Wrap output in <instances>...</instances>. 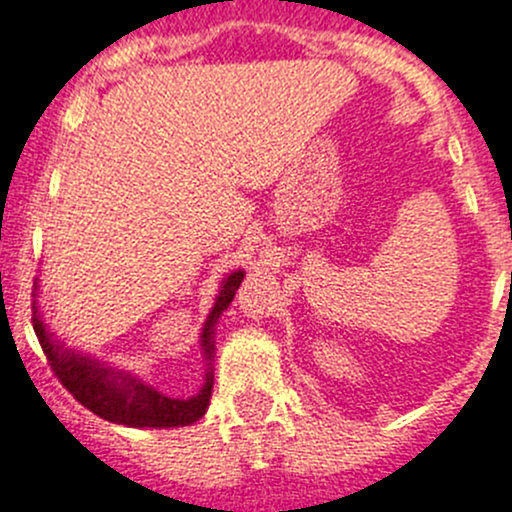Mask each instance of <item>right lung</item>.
Here are the masks:
<instances>
[{
  "instance_id": "1",
  "label": "right lung",
  "mask_w": 512,
  "mask_h": 512,
  "mask_svg": "<svg viewBox=\"0 0 512 512\" xmlns=\"http://www.w3.org/2000/svg\"><path fill=\"white\" fill-rule=\"evenodd\" d=\"M242 280H245L242 270L222 277L217 300L200 332V345L207 367L205 382L192 398H167V395L142 382L132 372L117 370V367L99 362L97 357H89L79 350H69V347H64V342H59L49 332L47 322L42 320L37 307H34L32 317L34 332H37L39 345H42L54 375L94 415L109 420V423L127 425V428H185V425L197 423L207 413V405H210L212 398V382H215V370H212L215 327L222 312L230 307Z\"/></svg>"
}]
</instances>
